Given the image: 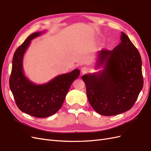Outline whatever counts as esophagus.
I'll list each match as a JSON object with an SVG mask.
<instances>
[{"label":"esophagus","instance_id":"obj_1","mask_svg":"<svg viewBox=\"0 0 151 151\" xmlns=\"http://www.w3.org/2000/svg\"><path fill=\"white\" fill-rule=\"evenodd\" d=\"M88 71H89V69L88 67H83L81 68V72L83 73V74H86V73H87Z\"/></svg>","mask_w":151,"mask_h":151}]
</instances>
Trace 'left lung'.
I'll return each instance as SVG.
<instances>
[{
  "label": "left lung",
  "mask_w": 151,
  "mask_h": 151,
  "mask_svg": "<svg viewBox=\"0 0 151 151\" xmlns=\"http://www.w3.org/2000/svg\"><path fill=\"white\" fill-rule=\"evenodd\" d=\"M120 40L112 51L98 52L96 67L102 70L82 77L91 106L104 116L129 110L143 88L140 53L123 32Z\"/></svg>",
  "instance_id": "left-lung-1"
}]
</instances>
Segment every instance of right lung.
<instances>
[{
  "instance_id": "add662e5",
  "label": "right lung",
  "mask_w": 151,
  "mask_h": 151,
  "mask_svg": "<svg viewBox=\"0 0 151 151\" xmlns=\"http://www.w3.org/2000/svg\"><path fill=\"white\" fill-rule=\"evenodd\" d=\"M45 31L30 35L17 48L12 59L9 86L17 107L21 111L37 118H46L57 113L64 101L73 81L79 76L80 70L58 75L47 83L36 84L23 71V57L31 41Z\"/></svg>"
}]
</instances>
